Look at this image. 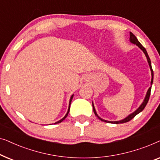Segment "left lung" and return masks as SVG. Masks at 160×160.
Here are the masks:
<instances>
[{
  "label": "left lung",
  "mask_w": 160,
  "mask_h": 160,
  "mask_svg": "<svg viewBox=\"0 0 160 160\" xmlns=\"http://www.w3.org/2000/svg\"><path fill=\"white\" fill-rule=\"evenodd\" d=\"M130 42L132 43H133V44H135L136 46H138V47L140 48V49H141L142 50V51L143 52V53L145 54V55H146V58H147L148 63V65H149L151 72H152V81H151V85H152V83H153V78H154V72H153V70H152V63H151L150 58H149V57H148V55L147 52H146V50L145 48H144V47H143V46L141 45V43L139 42L137 38H136V37H135V35L133 34L132 32H130ZM151 89H152V86H151V87H149V88H148V91H147V93H146V95L145 99H144L143 102H142V104L141 105V106H139V108H138L136 111H135L134 112L131 113V114H130L129 116H128V117H127L126 118H124V119L120 120V121L111 122V121H107V120H104V119H101V118H100V117H99V116L98 115L97 112H96L95 108V107H94V104H93V102H92L93 111H94V113H95V114L96 117H98V119H100V120H101V121H102V122H108V123H113V124H122V123H125V122H129V121H130V120L132 119H133V118H134V117H135V116H136L137 114H138V113H139L140 112H141V111L143 110L144 108H145L146 106V104H147V102H148V100H149V97H150V95H151Z\"/></svg>",
  "instance_id": "left-lung-1"
}]
</instances>
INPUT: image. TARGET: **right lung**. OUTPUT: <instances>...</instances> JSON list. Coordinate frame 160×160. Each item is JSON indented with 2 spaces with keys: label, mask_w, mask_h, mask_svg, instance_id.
Returning a JSON list of instances; mask_svg holds the SVG:
<instances>
[{
  "label": "right lung",
  "mask_w": 160,
  "mask_h": 160,
  "mask_svg": "<svg viewBox=\"0 0 160 160\" xmlns=\"http://www.w3.org/2000/svg\"><path fill=\"white\" fill-rule=\"evenodd\" d=\"M73 95H71V98H70V101H69V106H68V112H67V113L66 114H65V116L64 117L62 118V119H60V120H59L58 122H55V123L54 124H58V123H60V122H62L63 120H64L65 118L67 117V116H68V113H69V111H70V107H71V101H72V99H73Z\"/></svg>",
  "instance_id": "right-lung-1"
}]
</instances>
